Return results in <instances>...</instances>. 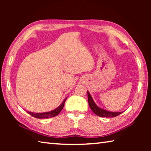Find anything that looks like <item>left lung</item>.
I'll list each match as a JSON object with an SVG mask.
<instances>
[{
	"mask_svg": "<svg viewBox=\"0 0 151 151\" xmlns=\"http://www.w3.org/2000/svg\"><path fill=\"white\" fill-rule=\"evenodd\" d=\"M87 94H88V102L89 106H90V108L91 109V110L93 111L94 113L96 114L97 116H99L101 117H107V118H112V117H115L116 116L119 115L120 114H121L122 112H109V111H106V110L99 108V107L97 106L96 105V104L94 103V102L93 101V99H92L91 94H89L88 92H87Z\"/></svg>",
	"mask_w": 151,
	"mask_h": 151,
	"instance_id": "1",
	"label": "left lung"
}]
</instances>
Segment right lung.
Wrapping results in <instances>:
<instances>
[{"mask_svg":"<svg viewBox=\"0 0 151 151\" xmlns=\"http://www.w3.org/2000/svg\"><path fill=\"white\" fill-rule=\"evenodd\" d=\"M66 100V99H65V100H64L63 103L61 104L58 108L53 110V111L50 112H42V113H34V112H29V114H30L31 116H32L33 117H35V118H37V119H48V118H51V117H54L58 115V114L60 112V111H62V109L64 107V105H65V103Z\"/></svg>","mask_w":151,"mask_h":151,"instance_id":"right-lung-1","label":"right lung"}]
</instances>
